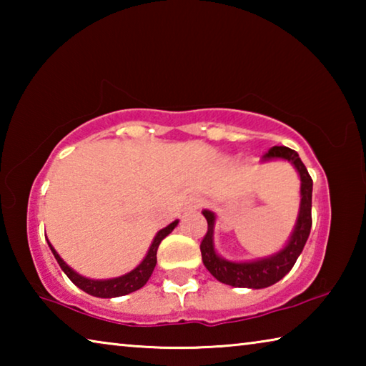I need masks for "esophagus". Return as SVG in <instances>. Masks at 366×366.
Masks as SVG:
<instances>
[{
  "label": "esophagus",
  "instance_id": "esophagus-1",
  "mask_svg": "<svg viewBox=\"0 0 366 366\" xmlns=\"http://www.w3.org/2000/svg\"><path fill=\"white\" fill-rule=\"evenodd\" d=\"M203 205H205V200H203V198L192 197V198H189V202H187V209H189V212H194V209L202 208Z\"/></svg>",
  "mask_w": 366,
  "mask_h": 366
}]
</instances>
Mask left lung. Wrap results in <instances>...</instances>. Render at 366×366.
Returning <instances> with one entry per match:
<instances>
[{"instance_id": "left-lung-1", "label": "left lung", "mask_w": 366, "mask_h": 366, "mask_svg": "<svg viewBox=\"0 0 366 366\" xmlns=\"http://www.w3.org/2000/svg\"><path fill=\"white\" fill-rule=\"evenodd\" d=\"M286 159L294 164L300 176V208L297 216L295 227L290 235L289 242L282 250L274 255L252 259V262H229L219 257L214 250V221L216 214L209 209H203V216L208 222V231L200 244L202 259L205 268L222 284L232 287H249L263 289L269 287L277 281H281L287 272L292 269L297 258L307 244V239L312 229V190L313 181L310 177L305 164L302 163L299 153L290 150L287 147H272L268 153L263 154V161Z\"/></svg>"}]
</instances>
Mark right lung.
<instances>
[{"mask_svg":"<svg viewBox=\"0 0 366 366\" xmlns=\"http://www.w3.org/2000/svg\"><path fill=\"white\" fill-rule=\"evenodd\" d=\"M177 222H179L177 219L172 221L169 226H166L164 229L158 231V234L154 235L150 249H148V253L145 255V258L142 259V263L137 266V268H134L131 272H127V274L113 277V280H89V277L80 276L79 272H76L71 266H67L64 263V259L58 255V252L53 249L51 244L48 242V245L49 249H51L54 258H56L58 264L61 266V269L66 272V276L69 277V280L76 284L79 289H82L84 292L94 297H100V299H111V297H121V295L135 292V290H139L140 287L145 286L147 281L150 280L154 266H157V252L161 240L172 232V229L177 226Z\"/></svg>","mask_w":366,"mask_h":366,"instance_id":"right-lung-1","label":"right lung"}]
</instances>
